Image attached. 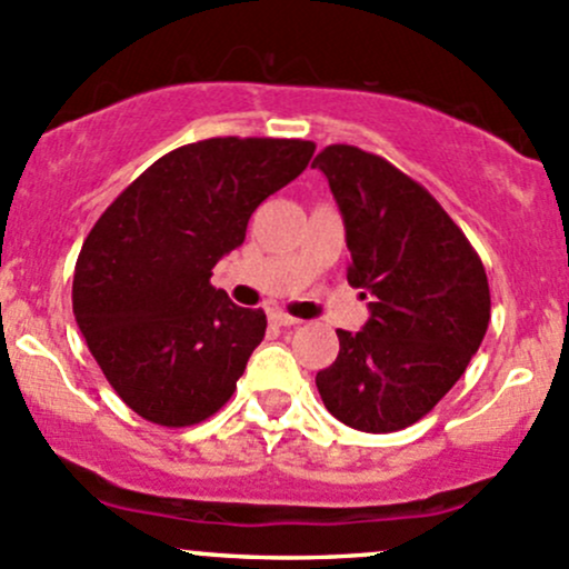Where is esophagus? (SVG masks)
<instances>
[{
	"instance_id": "1",
	"label": "esophagus",
	"mask_w": 569,
	"mask_h": 569,
	"mask_svg": "<svg viewBox=\"0 0 569 569\" xmlns=\"http://www.w3.org/2000/svg\"><path fill=\"white\" fill-rule=\"evenodd\" d=\"M268 319H271V322L277 325V328H292V325L301 322V319H296V317L284 315V311H279V309H273L271 315H268Z\"/></svg>"
}]
</instances>
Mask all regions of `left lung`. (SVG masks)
Returning <instances> with one entry per match:
<instances>
[{"label":"left lung","mask_w":569,"mask_h":569,"mask_svg":"<svg viewBox=\"0 0 569 569\" xmlns=\"http://www.w3.org/2000/svg\"><path fill=\"white\" fill-rule=\"evenodd\" d=\"M311 166L343 217L349 284L370 296L360 333L336 330L341 349L317 389L338 422L403 430L436 408L481 347L487 271L443 207L381 156L330 144Z\"/></svg>","instance_id":"obj_1"}]
</instances>
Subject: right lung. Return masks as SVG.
Masks as SVG:
<instances>
[{
	"instance_id": "obj_1",
	"label": "right lung",
	"mask_w": 569,
	"mask_h": 569,
	"mask_svg": "<svg viewBox=\"0 0 569 569\" xmlns=\"http://www.w3.org/2000/svg\"><path fill=\"white\" fill-rule=\"evenodd\" d=\"M315 156L303 139L217 137L158 158L82 241L72 309L93 360L131 411L188 427L231 400L266 336L263 309L212 287L247 222Z\"/></svg>"
}]
</instances>
